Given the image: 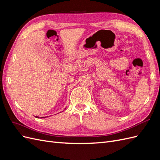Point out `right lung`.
Returning <instances> with one entry per match:
<instances>
[{
    "label": "right lung",
    "instance_id": "obj_1",
    "mask_svg": "<svg viewBox=\"0 0 160 160\" xmlns=\"http://www.w3.org/2000/svg\"><path fill=\"white\" fill-rule=\"evenodd\" d=\"M36 118H38V117H36Z\"/></svg>",
    "mask_w": 160,
    "mask_h": 160
}]
</instances>
